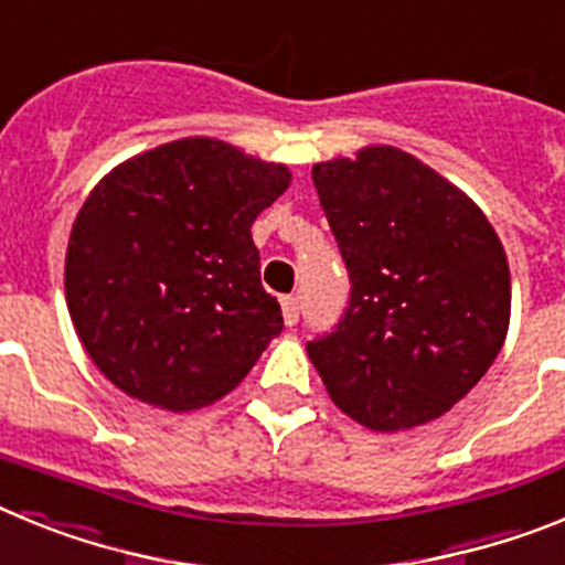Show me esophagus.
Masks as SVG:
<instances>
[{
    "label": "esophagus",
    "mask_w": 565,
    "mask_h": 565,
    "mask_svg": "<svg viewBox=\"0 0 565 565\" xmlns=\"http://www.w3.org/2000/svg\"><path fill=\"white\" fill-rule=\"evenodd\" d=\"M282 319H286V326H297L299 322V299L297 297H282Z\"/></svg>",
    "instance_id": "1"
}]
</instances>
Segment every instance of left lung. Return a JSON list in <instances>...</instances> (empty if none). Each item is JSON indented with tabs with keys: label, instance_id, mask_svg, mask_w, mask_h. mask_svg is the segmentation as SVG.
Masks as SVG:
<instances>
[{
	"label": "left lung",
	"instance_id": "1",
	"mask_svg": "<svg viewBox=\"0 0 565 565\" xmlns=\"http://www.w3.org/2000/svg\"><path fill=\"white\" fill-rule=\"evenodd\" d=\"M351 299L308 356L339 411L376 433L411 430L461 402L501 353L509 263L487 214L396 147L313 167Z\"/></svg>",
	"mask_w": 565,
	"mask_h": 565
}]
</instances>
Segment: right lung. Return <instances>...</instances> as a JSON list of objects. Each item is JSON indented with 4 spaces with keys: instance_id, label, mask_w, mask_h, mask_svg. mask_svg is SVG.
<instances>
[{
    "instance_id": "obj_1",
    "label": "right lung",
    "mask_w": 565,
    "mask_h": 565,
    "mask_svg": "<svg viewBox=\"0 0 565 565\" xmlns=\"http://www.w3.org/2000/svg\"><path fill=\"white\" fill-rule=\"evenodd\" d=\"M291 183L214 138H181L104 174L78 212L64 294L84 351L127 396L198 411L234 391L282 331L252 223Z\"/></svg>"
}]
</instances>
